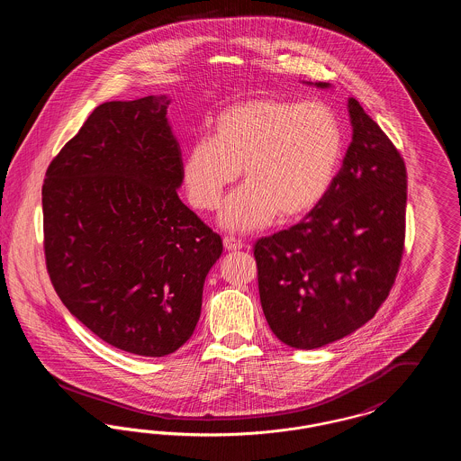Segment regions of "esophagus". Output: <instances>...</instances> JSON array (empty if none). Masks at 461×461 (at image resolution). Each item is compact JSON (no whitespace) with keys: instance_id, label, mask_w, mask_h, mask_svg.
I'll return each mask as SVG.
<instances>
[{"instance_id":"obj_1","label":"esophagus","mask_w":461,"mask_h":461,"mask_svg":"<svg viewBox=\"0 0 461 461\" xmlns=\"http://www.w3.org/2000/svg\"><path fill=\"white\" fill-rule=\"evenodd\" d=\"M224 249L228 250V252H237V250H241L243 249V243L240 240H235V239H231V237H226L224 240Z\"/></svg>"}]
</instances>
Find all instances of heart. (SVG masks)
Returning a JSON list of instances; mask_svg holds the SVG:
<instances>
[{
    "instance_id": "obj_1",
    "label": "heart",
    "mask_w": 461,
    "mask_h": 461,
    "mask_svg": "<svg viewBox=\"0 0 461 461\" xmlns=\"http://www.w3.org/2000/svg\"><path fill=\"white\" fill-rule=\"evenodd\" d=\"M346 136L325 102L252 98L222 110L216 136L197 138L181 175L198 211H216L241 169L247 185L226 200L221 226L233 233L266 228L314 211L339 175Z\"/></svg>"
}]
</instances>
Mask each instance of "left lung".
<instances>
[{
  "mask_svg": "<svg viewBox=\"0 0 461 461\" xmlns=\"http://www.w3.org/2000/svg\"><path fill=\"white\" fill-rule=\"evenodd\" d=\"M348 110L352 141L329 195L254 245L266 321L295 349L323 348L370 321L404 250V160L356 98Z\"/></svg>",
  "mask_w": 461,
  "mask_h": 461,
  "instance_id": "left-lung-1",
  "label": "left lung"
}]
</instances>
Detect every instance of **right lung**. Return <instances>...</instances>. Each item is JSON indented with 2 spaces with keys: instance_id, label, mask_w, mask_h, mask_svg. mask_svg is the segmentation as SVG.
<instances>
[{
  "instance_id": "right-lung-1",
  "label": "right lung",
  "mask_w": 461,
  "mask_h": 461,
  "mask_svg": "<svg viewBox=\"0 0 461 461\" xmlns=\"http://www.w3.org/2000/svg\"><path fill=\"white\" fill-rule=\"evenodd\" d=\"M171 100L91 112L44 177V258L72 316L104 342L162 357L194 333L222 240L179 197Z\"/></svg>"
}]
</instances>
